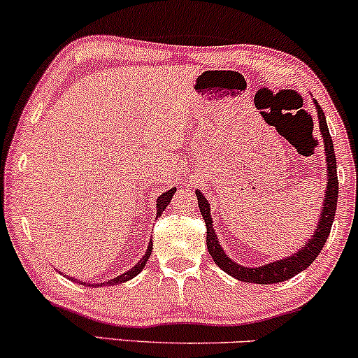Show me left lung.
I'll use <instances>...</instances> for the list:
<instances>
[{"label":"left lung","mask_w":358,"mask_h":358,"mask_svg":"<svg viewBox=\"0 0 358 358\" xmlns=\"http://www.w3.org/2000/svg\"><path fill=\"white\" fill-rule=\"evenodd\" d=\"M316 109H318V121L320 131L324 141V153H327V166H328V180H327V190H324V202L320 213L318 227H316L315 236L308 241V244L296 254H291L289 257L281 259V261L271 262V264L261 266V268H245V266L236 264L231 257L225 256L222 250L219 241H217L215 232L212 229V217H210V205H208L205 196L200 192L196 193L199 199V207L202 212V217L207 224V249L210 252L217 266L227 274H231L236 279L244 282H256V285H273V282H281L286 279L296 276L298 273L305 271L311 262L318 257L322 252L324 242L330 236L331 225H334L335 212H336V200H338V176H336V158L334 150V141H331L330 131L327 126V117H324L323 109L320 108L318 102H315Z\"/></svg>","instance_id":"8db88e82"}]
</instances>
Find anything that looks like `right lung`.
Returning a JSON list of instances; mask_svg holds the SVG:
<instances>
[{"mask_svg":"<svg viewBox=\"0 0 358 358\" xmlns=\"http://www.w3.org/2000/svg\"><path fill=\"white\" fill-rule=\"evenodd\" d=\"M175 192H176V188H170V190L165 192V193H163V195L158 196V202H156V208H158V213H156V217H159L163 212H165V208L168 207V203H170L171 196H173ZM151 250H153V244H151V242H150L146 254H145V256H143V259H139V262H138L136 266H134L133 269L127 271V273H124V274H121V276L110 279V281H108V282H101V286H113V285H117V282H124V281H129V279H133L134 276H136V274L141 273L143 268H145V266H146V261L151 256ZM76 282H79V285H85V282H82V281H76Z\"/></svg>","mask_w":358,"mask_h":358,"instance_id":"1","label":"right lung"}]
</instances>
